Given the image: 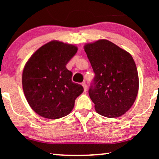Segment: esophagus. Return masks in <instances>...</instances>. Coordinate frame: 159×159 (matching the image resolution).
I'll use <instances>...</instances> for the list:
<instances>
[{"mask_svg": "<svg viewBox=\"0 0 159 159\" xmlns=\"http://www.w3.org/2000/svg\"><path fill=\"white\" fill-rule=\"evenodd\" d=\"M82 85L84 88V92H86V91H87V84H85V82H83V83L82 84Z\"/></svg>", "mask_w": 159, "mask_h": 159, "instance_id": "34e87169", "label": "esophagus"}]
</instances>
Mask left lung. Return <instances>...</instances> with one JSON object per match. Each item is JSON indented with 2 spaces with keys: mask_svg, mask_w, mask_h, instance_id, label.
Masks as SVG:
<instances>
[{
  "mask_svg": "<svg viewBox=\"0 0 159 159\" xmlns=\"http://www.w3.org/2000/svg\"><path fill=\"white\" fill-rule=\"evenodd\" d=\"M95 74L89 95L98 114L108 118L125 114L135 101L138 69L129 52L105 39L84 45Z\"/></svg>",
  "mask_w": 159,
  "mask_h": 159,
  "instance_id": "8db88e82",
  "label": "left lung"
}]
</instances>
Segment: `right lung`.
I'll return each instance as SVG.
<instances>
[{
  "label": "right lung",
  "mask_w": 159,
  "mask_h": 159,
  "mask_svg": "<svg viewBox=\"0 0 159 159\" xmlns=\"http://www.w3.org/2000/svg\"><path fill=\"white\" fill-rule=\"evenodd\" d=\"M75 45L52 40L37 50L25 65L22 88L36 114L58 119L70 114L83 88L71 81L66 65L77 52Z\"/></svg>",
  "instance_id": "right-lung-1"
}]
</instances>
